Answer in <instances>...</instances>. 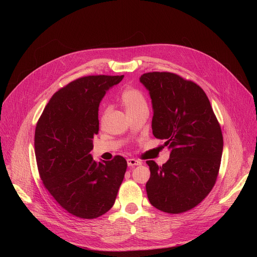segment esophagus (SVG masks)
Segmentation results:
<instances>
[{"label":"esophagus","instance_id":"esophagus-1","mask_svg":"<svg viewBox=\"0 0 257 257\" xmlns=\"http://www.w3.org/2000/svg\"><path fill=\"white\" fill-rule=\"evenodd\" d=\"M127 164L129 167H134V166H139L141 165V162L138 161V160H135V159H128L127 160Z\"/></svg>","mask_w":257,"mask_h":257}]
</instances>
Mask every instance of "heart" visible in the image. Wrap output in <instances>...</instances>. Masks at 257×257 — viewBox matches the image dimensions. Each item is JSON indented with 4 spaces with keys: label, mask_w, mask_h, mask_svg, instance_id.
<instances>
[{
    "label": "heart",
    "mask_w": 257,
    "mask_h": 257,
    "mask_svg": "<svg viewBox=\"0 0 257 257\" xmlns=\"http://www.w3.org/2000/svg\"><path fill=\"white\" fill-rule=\"evenodd\" d=\"M122 103L126 108V112L132 113L142 107H148V103L143 96V94L134 88H127L122 93Z\"/></svg>",
    "instance_id": "1"
}]
</instances>
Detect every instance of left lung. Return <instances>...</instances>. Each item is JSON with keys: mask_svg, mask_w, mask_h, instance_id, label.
<instances>
[{"mask_svg": "<svg viewBox=\"0 0 257 257\" xmlns=\"http://www.w3.org/2000/svg\"><path fill=\"white\" fill-rule=\"evenodd\" d=\"M139 80L152 98L153 133L170 151L161 167L146 162L149 200L168 213L187 211L215 183L224 146L221 127L208 97L194 82L169 72L145 73Z\"/></svg>", "mask_w": 257, "mask_h": 257, "instance_id": "obj_1", "label": "left lung"}]
</instances>
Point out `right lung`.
<instances>
[{
  "mask_svg": "<svg viewBox=\"0 0 257 257\" xmlns=\"http://www.w3.org/2000/svg\"><path fill=\"white\" fill-rule=\"evenodd\" d=\"M121 76H86L58 90L35 128L34 149L45 187L69 213L95 218L114 205L126 160L96 163L90 152L98 132V107Z\"/></svg>",
  "mask_w": 257,
  "mask_h": 257,
  "instance_id": "add662e5",
  "label": "right lung"
}]
</instances>
